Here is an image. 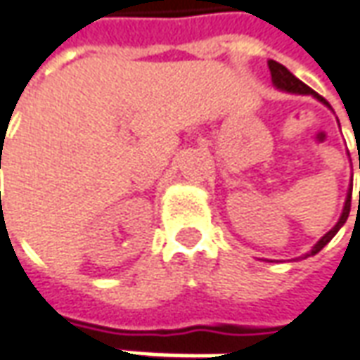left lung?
<instances>
[{
    "mask_svg": "<svg viewBox=\"0 0 360 360\" xmlns=\"http://www.w3.org/2000/svg\"><path fill=\"white\" fill-rule=\"evenodd\" d=\"M269 69H271V79H273V85L279 89V91H285V94H292V95H313L316 101H321L323 105H327L328 109H330V105H328L327 99H323L321 95L316 94V91H313L309 85H304L303 81L297 79L295 75H292L289 69L285 68V65H281V63H277V61H269ZM351 195H353V179H351V185H349V191H347V199H345V207H342V213L341 217H339V221H337V225L333 227V229L328 231V233H325L319 241L315 243V247L309 251V253L301 255L299 259H307V257H311V255H316L325 245H327L337 233H339V229H341L342 225L347 223V217H349V211H351ZM359 205H360V193H359Z\"/></svg>",
    "mask_w": 360,
    "mask_h": 360,
    "instance_id": "left-lung-1",
    "label": "left lung"
}]
</instances>
